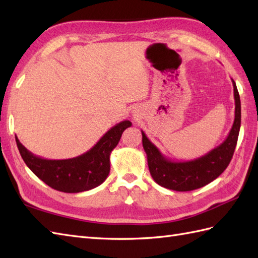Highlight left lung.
Returning <instances> with one entry per match:
<instances>
[{
	"label": "left lung",
	"mask_w": 258,
	"mask_h": 258,
	"mask_svg": "<svg viewBox=\"0 0 258 258\" xmlns=\"http://www.w3.org/2000/svg\"><path fill=\"white\" fill-rule=\"evenodd\" d=\"M232 82L235 100L233 126L226 140L207 154L191 161H172L164 156L142 131V142L147 156L150 173L158 185L177 191L193 190L213 182L225 171L233 157L240 128L239 94L234 80Z\"/></svg>",
	"instance_id": "8db88e82"
}]
</instances>
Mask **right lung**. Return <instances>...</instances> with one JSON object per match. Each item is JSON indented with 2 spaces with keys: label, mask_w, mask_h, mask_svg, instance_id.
<instances>
[{
  "label": "right lung",
  "mask_w": 258,
  "mask_h": 258,
  "mask_svg": "<svg viewBox=\"0 0 258 258\" xmlns=\"http://www.w3.org/2000/svg\"><path fill=\"white\" fill-rule=\"evenodd\" d=\"M130 126V120H122L108 130L91 150L69 160L42 158L26 150L16 136L15 141L23 161L38 178L56 190L80 193L97 187L107 178L111 169L109 156Z\"/></svg>",
  "instance_id": "1"
}]
</instances>
